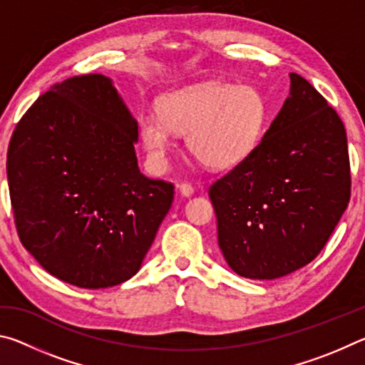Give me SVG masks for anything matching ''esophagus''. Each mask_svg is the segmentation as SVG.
<instances>
[{
	"label": "esophagus",
	"mask_w": 365,
	"mask_h": 365,
	"mask_svg": "<svg viewBox=\"0 0 365 365\" xmlns=\"http://www.w3.org/2000/svg\"><path fill=\"white\" fill-rule=\"evenodd\" d=\"M178 190H180V195L185 196V197H188V196L193 195V187H191L190 183H182L180 187H178Z\"/></svg>",
	"instance_id": "1"
}]
</instances>
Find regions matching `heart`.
<instances>
[{"label":"heart","mask_w":365,"mask_h":365,"mask_svg":"<svg viewBox=\"0 0 365 365\" xmlns=\"http://www.w3.org/2000/svg\"><path fill=\"white\" fill-rule=\"evenodd\" d=\"M159 115L140 119V140L151 168H168L175 133H187L190 153L209 169H233L265 133L269 106L256 86L209 82L164 96Z\"/></svg>","instance_id":"1"}]
</instances>
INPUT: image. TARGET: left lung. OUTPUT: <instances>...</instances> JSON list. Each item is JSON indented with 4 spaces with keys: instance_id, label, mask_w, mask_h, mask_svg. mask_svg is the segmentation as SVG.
<instances>
[{
    "instance_id": "8db88e82",
    "label": "left lung",
    "mask_w": 365,
    "mask_h": 365,
    "mask_svg": "<svg viewBox=\"0 0 365 365\" xmlns=\"http://www.w3.org/2000/svg\"><path fill=\"white\" fill-rule=\"evenodd\" d=\"M255 153L211 188L219 248L235 274L274 280L316 259L351 195L336 110L298 73Z\"/></svg>"
}]
</instances>
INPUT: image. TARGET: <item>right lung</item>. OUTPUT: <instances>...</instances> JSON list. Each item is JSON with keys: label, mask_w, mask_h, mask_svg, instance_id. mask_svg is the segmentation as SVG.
<instances>
[{"label": "right lung", "mask_w": 365, "mask_h": 365, "mask_svg": "<svg viewBox=\"0 0 365 365\" xmlns=\"http://www.w3.org/2000/svg\"><path fill=\"white\" fill-rule=\"evenodd\" d=\"M138 122L101 73L51 86L8 150L19 238L49 274L108 288L137 274L174 201V185L138 169Z\"/></svg>", "instance_id": "obj_1"}]
</instances>
